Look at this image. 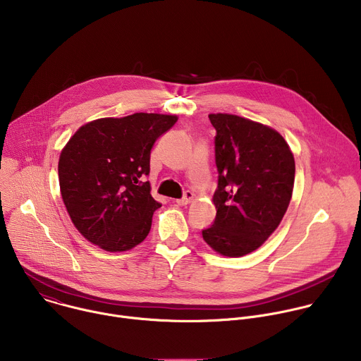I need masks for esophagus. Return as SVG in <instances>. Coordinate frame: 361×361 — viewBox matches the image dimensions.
I'll list each match as a JSON object with an SVG mask.
<instances>
[{
  "label": "esophagus",
  "instance_id": "1",
  "mask_svg": "<svg viewBox=\"0 0 361 361\" xmlns=\"http://www.w3.org/2000/svg\"><path fill=\"white\" fill-rule=\"evenodd\" d=\"M192 198H194V192H192V191H185L184 195H183V198L176 200V202H177L178 205H187V204H190V202L192 201Z\"/></svg>",
  "mask_w": 361,
  "mask_h": 361
}]
</instances>
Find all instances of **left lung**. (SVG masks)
Listing matches in <instances>:
<instances>
[{
  "mask_svg": "<svg viewBox=\"0 0 361 361\" xmlns=\"http://www.w3.org/2000/svg\"><path fill=\"white\" fill-rule=\"evenodd\" d=\"M209 118L217 131V214L202 238L221 255L243 257L280 226L293 195L294 156L284 137L269 126L226 113Z\"/></svg>",
  "mask_w": 361,
  "mask_h": 361,
  "instance_id": "left-lung-1",
  "label": "left lung"
}]
</instances>
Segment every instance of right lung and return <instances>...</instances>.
I'll list each match as a JSON object with an SVG mask.
<instances>
[{
    "label": "right lung",
    "mask_w": 361,
    "mask_h": 361,
    "mask_svg": "<svg viewBox=\"0 0 361 361\" xmlns=\"http://www.w3.org/2000/svg\"><path fill=\"white\" fill-rule=\"evenodd\" d=\"M177 116L135 113L81 126L61 149L60 191L81 235L117 252L148 235L152 213L161 207L151 195L149 154Z\"/></svg>",
    "instance_id": "add662e5"
}]
</instances>
